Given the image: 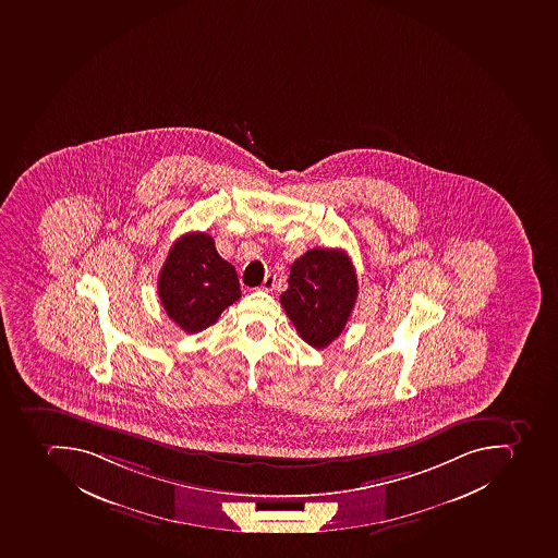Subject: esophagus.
Masks as SVG:
<instances>
[{"instance_id":"34e87169","label":"esophagus","mask_w":558,"mask_h":558,"mask_svg":"<svg viewBox=\"0 0 558 558\" xmlns=\"http://www.w3.org/2000/svg\"><path fill=\"white\" fill-rule=\"evenodd\" d=\"M275 283H277V277H275V275H266L260 289L266 290V292H271V290L275 289Z\"/></svg>"}]
</instances>
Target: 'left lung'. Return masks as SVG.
I'll return each mask as SVG.
<instances>
[{
    "label": "left lung",
    "mask_w": 558,
    "mask_h": 558,
    "mask_svg": "<svg viewBox=\"0 0 558 558\" xmlns=\"http://www.w3.org/2000/svg\"><path fill=\"white\" fill-rule=\"evenodd\" d=\"M357 275L338 248H312L290 266L280 303L310 347H329L347 326L357 301Z\"/></svg>",
    "instance_id": "obj_1"
}]
</instances>
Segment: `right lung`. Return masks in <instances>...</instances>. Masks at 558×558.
Segmentation results:
<instances>
[{
  "label": "right lung",
  "mask_w": 558,
  "mask_h": 558,
  "mask_svg": "<svg viewBox=\"0 0 558 558\" xmlns=\"http://www.w3.org/2000/svg\"><path fill=\"white\" fill-rule=\"evenodd\" d=\"M157 292L168 317L189 335L210 327L241 298L236 269L220 257L206 232H189L174 241Z\"/></svg>",
  "instance_id": "obj_1"
}]
</instances>
